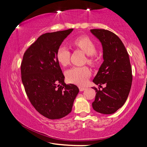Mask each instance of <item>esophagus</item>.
<instances>
[{
  "instance_id": "34e87169",
  "label": "esophagus",
  "mask_w": 147,
  "mask_h": 147,
  "mask_svg": "<svg viewBox=\"0 0 147 147\" xmlns=\"http://www.w3.org/2000/svg\"><path fill=\"white\" fill-rule=\"evenodd\" d=\"M79 89H80V91H83L84 90H86V88H84V87H79Z\"/></svg>"
}]
</instances>
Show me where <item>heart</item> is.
<instances>
[{
  "instance_id": "heart-1",
  "label": "heart",
  "mask_w": 147,
  "mask_h": 147,
  "mask_svg": "<svg viewBox=\"0 0 147 147\" xmlns=\"http://www.w3.org/2000/svg\"><path fill=\"white\" fill-rule=\"evenodd\" d=\"M73 45L88 54L87 61L89 64L94 63V54L96 53V47L90 39L86 36L79 37L74 39ZM56 57L58 62L61 65H67L71 58V52L68 47L64 45L59 47L57 51ZM90 75L91 71L86 67H73L69 69L66 73V78L69 82L79 86L85 85Z\"/></svg>"
}]
</instances>
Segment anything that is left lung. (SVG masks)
Returning a JSON list of instances; mask_svg holds the SVG:
<instances>
[{
	"mask_svg": "<svg viewBox=\"0 0 147 147\" xmlns=\"http://www.w3.org/2000/svg\"><path fill=\"white\" fill-rule=\"evenodd\" d=\"M91 32L100 41L104 61L93 82L106 87L97 89L92 103L94 110L102 114H112L124 105L130 93L132 73L128 52L123 42L113 32L104 29H92Z\"/></svg>",
	"mask_w": 147,
	"mask_h": 147,
	"instance_id": "obj_1",
	"label": "left lung"
}]
</instances>
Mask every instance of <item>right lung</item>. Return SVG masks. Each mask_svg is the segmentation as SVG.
<instances>
[{
    "label": "right lung",
    "mask_w": 147,
    "mask_h": 147,
    "mask_svg": "<svg viewBox=\"0 0 147 147\" xmlns=\"http://www.w3.org/2000/svg\"><path fill=\"white\" fill-rule=\"evenodd\" d=\"M73 30L41 35L26 50L21 63V80L27 96L34 108L49 119H61L71 113L79 92L76 86L64 82L56 57L61 43Z\"/></svg>",
    "instance_id": "1"
}]
</instances>
